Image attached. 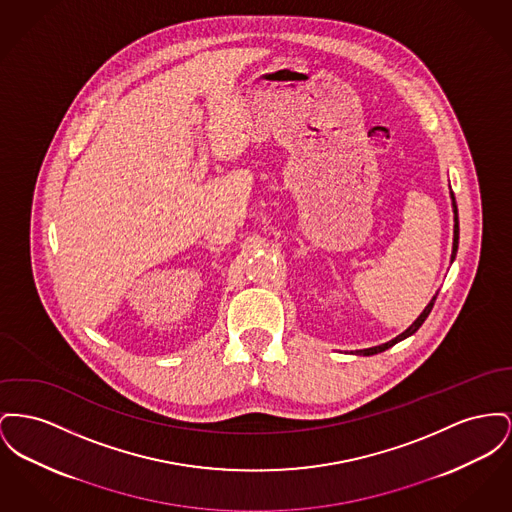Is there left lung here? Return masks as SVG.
<instances>
[{"label":"left lung","mask_w":512,"mask_h":512,"mask_svg":"<svg viewBox=\"0 0 512 512\" xmlns=\"http://www.w3.org/2000/svg\"><path fill=\"white\" fill-rule=\"evenodd\" d=\"M451 201H452V214H454V232H452V253H451V263H454V259H456V251H458V209H456V201H454V193L451 191ZM437 300V294L431 298V301L425 305V309L421 311L420 317L406 329L404 332H400L396 338H392L389 342H385V344H379V346H373V348H365V350H356V356H373V354H381V352H385V350H389L391 346L394 344H398L400 340H404V338H408V336H412L414 332L420 329L421 325H423V321L427 319V315L431 313V309H433V303Z\"/></svg>","instance_id":"8db88e82"}]
</instances>
